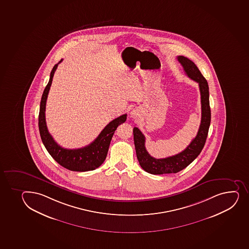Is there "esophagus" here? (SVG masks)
Returning a JSON list of instances; mask_svg holds the SVG:
<instances>
[{"label":"esophagus","instance_id":"obj_1","mask_svg":"<svg viewBox=\"0 0 249 249\" xmlns=\"http://www.w3.org/2000/svg\"><path fill=\"white\" fill-rule=\"evenodd\" d=\"M131 115L133 116V117H135V113H131Z\"/></svg>","mask_w":249,"mask_h":249}]
</instances>
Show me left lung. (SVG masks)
<instances>
[{
    "label": "left lung",
    "instance_id": "obj_1",
    "mask_svg": "<svg viewBox=\"0 0 249 249\" xmlns=\"http://www.w3.org/2000/svg\"><path fill=\"white\" fill-rule=\"evenodd\" d=\"M178 61L182 65L188 77L198 83L201 95L202 117L197 136L190 144L179 154L166 159H155L145 149V137L140 129L134 127V143L136 147V156L141 167L150 174L161 175L177 173L184 169L199 155L202 151L211 123V108L209 104V88L208 82L200 72L194 62L186 57L179 55Z\"/></svg>",
    "mask_w": 249,
    "mask_h": 249
}]
</instances>
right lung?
Returning a JSON list of instances; mask_svg holds the SVG:
<instances>
[{"label": "right lung", "mask_w": 249, "mask_h": 249, "mask_svg": "<svg viewBox=\"0 0 249 249\" xmlns=\"http://www.w3.org/2000/svg\"><path fill=\"white\" fill-rule=\"evenodd\" d=\"M61 62L62 59L52 69L50 75L49 82L46 85L41 96L38 117L40 136L46 150L59 165H61L62 167L73 172L92 171L100 167L105 161L108 154V147L110 144L113 134L119 125L126 122V114H123L111 121L110 123L103 129V131L100 132L97 138L95 139L92 143L88 144V146L80 149H68L62 148L60 145L57 144L52 135L49 133L46 126L45 111L46 100L52 86L54 72L56 70L58 64Z\"/></svg>", "instance_id": "obj_1"}]
</instances>
